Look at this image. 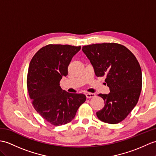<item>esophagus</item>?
Wrapping results in <instances>:
<instances>
[{
	"instance_id": "34e87169",
	"label": "esophagus",
	"mask_w": 156,
	"mask_h": 156,
	"mask_svg": "<svg viewBox=\"0 0 156 156\" xmlns=\"http://www.w3.org/2000/svg\"><path fill=\"white\" fill-rule=\"evenodd\" d=\"M86 96L87 98H91L95 97L96 94L94 93H87V94H86Z\"/></svg>"
}]
</instances>
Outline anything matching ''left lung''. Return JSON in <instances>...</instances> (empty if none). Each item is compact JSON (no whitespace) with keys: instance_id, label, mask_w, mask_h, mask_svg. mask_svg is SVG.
I'll list each match as a JSON object with an SVG mask.
<instances>
[{"instance_id":"8db88e82","label":"left lung","mask_w":156,"mask_h":156,"mask_svg":"<svg viewBox=\"0 0 156 156\" xmlns=\"http://www.w3.org/2000/svg\"><path fill=\"white\" fill-rule=\"evenodd\" d=\"M96 76H106L108 94H100L104 107L96 112L99 119L115 124L127 117L136 106L142 90V74L138 61L124 46L102 43L82 47Z\"/></svg>"}]
</instances>
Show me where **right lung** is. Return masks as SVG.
<instances>
[{"instance_id": "obj_1", "label": "right lung", "mask_w": 156, "mask_h": 156, "mask_svg": "<svg viewBox=\"0 0 156 156\" xmlns=\"http://www.w3.org/2000/svg\"><path fill=\"white\" fill-rule=\"evenodd\" d=\"M81 46L48 44L34 54L29 64L27 88L38 113L54 126L70 122L86 101L83 94L63 90L60 81L68 75V66Z\"/></svg>"}]
</instances>
